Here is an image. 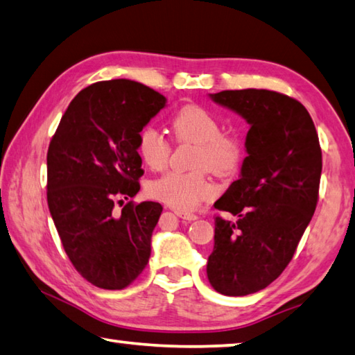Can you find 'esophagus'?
I'll list each match as a JSON object with an SVG mask.
<instances>
[{
  "instance_id": "obj_1",
  "label": "esophagus",
  "mask_w": 355,
  "mask_h": 355,
  "mask_svg": "<svg viewBox=\"0 0 355 355\" xmlns=\"http://www.w3.org/2000/svg\"><path fill=\"white\" fill-rule=\"evenodd\" d=\"M175 214H177L178 217H182V218H184V220H188V222H192V220H197V218H198V216H196V214H192V212H186V211H175Z\"/></svg>"
}]
</instances>
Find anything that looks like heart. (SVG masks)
Masks as SVG:
<instances>
[{
    "instance_id": "b5f03b06",
    "label": "heart",
    "mask_w": 355,
    "mask_h": 355,
    "mask_svg": "<svg viewBox=\"0 0 355 355\" xmlns=\"http://www.w3.org/2000/svg\"><path fill=\"white\" fill-rule=\"evenodd\" d=\"M172 133L178 143L194 144V167H206L218 177H230L239 171L243 161V144L236 135L222 133V124L214 114L200 105H184L171 119ZM139 158L153 171L167 164L171 146L157 128L146 125L137 137ZM150 197L161 200L172 208L189 211L217 194L214 183L205 171H169L150 182Z\"/></svg>"
}]
</instances>
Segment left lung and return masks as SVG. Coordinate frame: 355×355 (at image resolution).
I'll list each match as a JSON object with an SVG mask.
<instances>
[{"instance_id": "1", "label": "left lung", "mask_w": 355, "mask_h": 355, "mask_svg": "<svg viewBox=\"0 0 355 355\" xmlns=\"http://www.w3.org/2000/svg\"><path fill=\"white\" fill-rule=\"evenodd\" d=\"M250 124L239 180L214 203L237 220L216 217L209 284L227 296L266 288L284 272L317 208L323 159L306 107L270 89L209 94Z\"/></svg>"}]
</instances>
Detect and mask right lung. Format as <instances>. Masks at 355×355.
Instances as JSON below:
<instances>
[{"mask_svg": "<svg viewBox=\"0 0 355 355\" xmlns=\"http://www.w3.org/2000/svg\"><path fill=\"white\" fill-rule=\"evenodd\" d=\"M164 105L163 94L139 82H96L71 101L49 143V212L71 263L99 288H125L149 262L163 206L113 208L138 194L137 137Z\"/></svg>", "mask_w": 355, "mask_h": 355, "instance_id": "add662e5", "label": "right lung"}]
</instances>
